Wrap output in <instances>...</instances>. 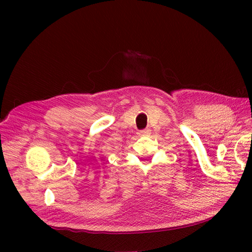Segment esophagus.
I'll use <instances>...</instances> for the list:
<instances>
[{"label": "esophagus", "mask_w": 252, "mask_h": 252, "mask_svg": "<svg viewBox=\"0 0 252 252\" xmlns=\"http://www.w3.org/2000/svg\"><path fill=\"white\" fill-rule=\"evenodd\" d=\"M137 134L140 135V136H146V135H149V134H151V130H148V129L141 130L140 132L137 133Z\"/></svg>", "instance_id": "esophagus-1"}]
</instances>
